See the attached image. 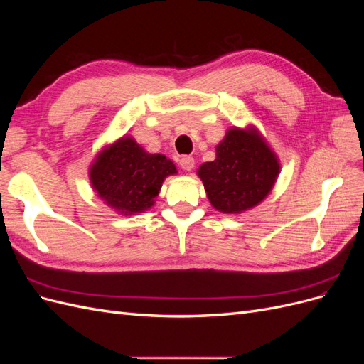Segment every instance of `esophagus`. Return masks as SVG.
<instances>
[{
  "instance_id": "esophagus-1",
  "label": "esophagus",
  "mask_w": 364,
  "mask_h": 364,
  "mask_svg": "<svg viewBox=\"0 0 364 364\" xmlns=\"http://www.w3.org/2000/svg\"><path fill=\"white\" fill-rule=\"evenodd\" d=\"M179 164H181V167L183 168V170H186V171H190V170H193V167H194V158L193 156H182L181 158V161H179Z\"/></svg>"
}]
</instances>
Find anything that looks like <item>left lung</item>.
Segmentation results:
<instances>
[{
  "instance_id": "obj_1",
  "label": "left lung",
  "mask_w": 364,
  "mask_h": 364,
  "mask_svg": "<svg viewBox=\"0 0 364 364\" xmlns=\"http://www.w3.org/2000/svg\"><path fill=\"white\" fill-rule=\"evenodd\" d=\"M200 176L211 205L237 214L258 205L279 174V164L255 130L230 129L217 146V158L200 165Z\"/></svg>"
}]
</instances>
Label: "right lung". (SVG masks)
Here are the masks:
<instances>
[{
    "instance_id": "add662e5",
    "label": "right lung",
    "mask_w": 364,
    "mask_h": 364,
    "mask_svg": "<svg viewBox=\"0 0 364 364\" xmlns=\"http://www.w3.org/2000/svg\"><path fill=\"white\" fill-rule=\"evenodd\" d=\"M174 173V164L164 155H149L135 139L121 138L97 156L90 176L109 206L135 214L153 206L164 179Z\"/></svg>"
}]
</instances>
